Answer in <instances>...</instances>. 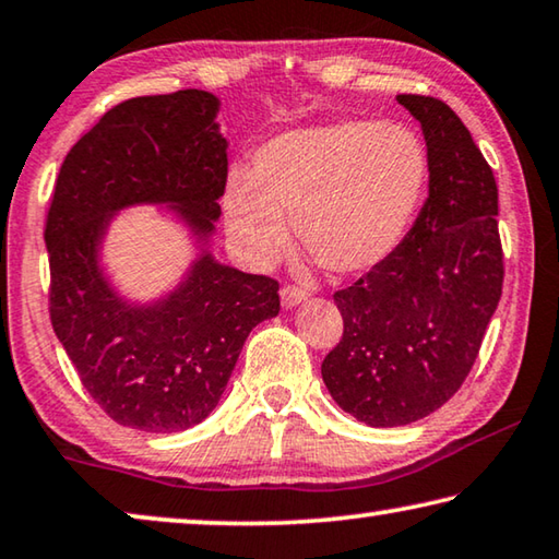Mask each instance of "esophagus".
Segmentation results:
<instances>
[{
	"label": "esophagus",
	"instance_id": "obj_1",
	"mask_svg": "<svg viewBox=\"0 0 559 559\" xmlns=\"http://www.w3.org/2000/svg\"><path fill=\"white\" fill-rule=\"evenodd\" d=\"M306 300H308V293L306 290H300L296 286L281 288V306L286 308V310L296 308V306H300V302H306Z\"/></svg>",
	"mask_w": 559,
	"mask_h": 559
}]
</instances>
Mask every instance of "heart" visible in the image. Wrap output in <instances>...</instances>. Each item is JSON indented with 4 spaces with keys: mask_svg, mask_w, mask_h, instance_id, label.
<instances>
[{
    "mask_svg": "<svg viewBox=\"0 0 559 559\" xmlns=\"http://www.w3.org/2000/svg\"><path fill=\"white\" fill-rule=\"evenodd\" d=\"M429 179L424 143L396 122L335 120L281 132L234 173L224 192L226 231L259 263L298 241L335 276L365 273L400 246Z\"/></svg>",
    "mask_w": 559,
    "mask_h": 559,
    "instance_id": "obj_1",
    "label": "heart"
}]
</instances>
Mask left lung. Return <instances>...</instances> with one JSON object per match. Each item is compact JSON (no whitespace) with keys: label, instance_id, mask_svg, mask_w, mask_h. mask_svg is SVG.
<instances>
[{"label":"left lung","instance_id":"obj_1","mask_svg":"<svg viewBox=\"0 0 559 559\" xmlns=\"http://www.w3.org/2000/svg\"><path fill=\"white\" fill-rule=\"evenodd\" d=\"M396 100L421 126L429 197L390 257L333 296L345 330L320 367L340 409L377 429L419 421L459 392L503 290L493 169L447 103Z\"/></svg>","mask_w":559,"mask_h":559}]
</instances>
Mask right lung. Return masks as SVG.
Instances as JSON below:
<instances>
[{
  "label": "right lung",
  "instance_id": "add662e5",
  "mask_svg": "<svg viewBox=\"0 0 559 559\" xmlns=\"http://www.w3.org/2000/svg\"><path fill=\"white\" fill-rule=\"evenodd\" d=\"M219 98L187 88L130 98L66 155L46 216L53 333L83 386L122 427L175 433L204 421L253 328L281 310L278 283L216 261L226 185ZM132 205H159L195 259L163 297L132 301L105 273L102 243Z\"/></svg>",
  "mask_w": 559,
  "mask_h": 559
}]
</instances>
